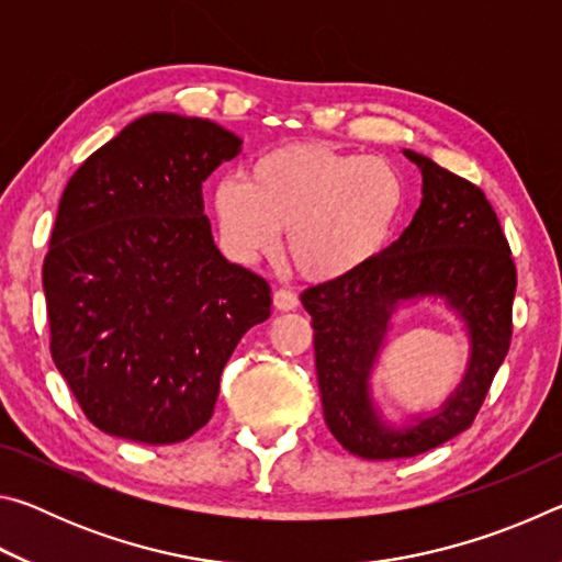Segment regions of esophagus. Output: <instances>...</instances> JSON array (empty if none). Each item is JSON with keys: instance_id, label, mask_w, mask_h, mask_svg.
<instances>
[{"instance_id": "obj_1", "label": "esophagus", "mask_w": 562, "mask_h": 562, "mask_svg": "<svg viewBox=\"0 0 562 562\" xmlns=\"http://www.w3.org/2000/svg\"><path fill=\"white\" fill-rule=\"evenodd\" d=\"M272 304L280 312H292V310L300 307V300H297V294L290 292V290H274L272 292Z\"/></svg>"}]
</instances>
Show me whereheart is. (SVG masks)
<instances>
[{"label":"heart","mask_w":562,"mask_h":562,"mask_svg":"<svg viewBox=\"0 0 562 562\" xmlns=\"http://www.w3.org/2000/svg\"><path fill=\"white\" fill-rule=\"evenodd\" d=\"M406 207L394 164L327 144H288L252 160L247 178L213 188V215L225 250L240 262L280 245L307 280L347 278L386 250Z\"/></svg>","instance_id":"heart-1"}]
</instances>
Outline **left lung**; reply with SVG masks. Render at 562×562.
<instances>
[{"label": "left lung", "instance_id": "1", "mask_svg": "<svg viewBox=\"0 0 562 562\" xmlns=\"http://www.w3.org/2000/svg\"><path fill=\"white\" fill-rule=\"evenodd\" d=\"M422 170L412 223L364 268L302 292L315 327V364L325 424L349 453L369 461L431 451L471 426L510 347L516 265L481 188L404 150ZM441 303L470 345L467 369L441 407L392 423L371 379L397 312Z\"/></svg>", "mask_w": 562, "mask_h": 562}]
</instances>
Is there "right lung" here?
Masks as SVG:
<instances>
[{"label":"right lung","mask_w":562,"mask_h":562,"mask_svg":"<svg viewBox=\"0 0 562 562\" xmlns=\"http://www.w3.org/2000/svg\"><path fill=\"white\" fill-rule=\"evenodd\" d=\"M243 150L207 119L146 113L64 188L44 260L52 357L93 426L136 443L211 422L270 284L217 250L203 183Z\"/></svg>","instance_id":"obj_1"}]
</instances>
